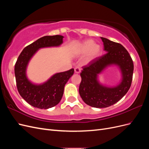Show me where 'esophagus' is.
<instances>
[{"label":"esophagus","instance_id":"1","mask_svg":"<svg viewBox=\"0 0 149 149\" xmlns=\"http://www.w3.org/2000/svg\"><path fill=\"white\" fill-rule=\"evenodd\" d=\"M74 72L76 73H79L81 72V68L79 67H76L74 68Z\"/></svg>","mask_w":149,"mask_h":149}]
</instances>
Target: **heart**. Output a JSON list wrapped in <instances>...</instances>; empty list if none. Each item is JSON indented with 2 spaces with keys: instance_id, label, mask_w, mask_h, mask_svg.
Returning a JSON list of instances; mask_svg holds the SVG:
<instances>
[{
  "instance_id": "1",
  "label": "heart",
  "mask_w": 149,
  "mask_h": 149,
  "mask_svg": "<svg viewBox=\"0 0 149 149\" xmlns=\"http://www.w3.org/2000/svg\"><path fill=\"white\" fill-rule=\"evenodd\" d=\"M101 53V47L96 45V43L93 40H85L79 46L77 50V53L79 55L83 56L86 55L84 59L85 63H88L96 59L100 55Z\"/></svg>"
}]
</instances>
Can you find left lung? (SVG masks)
Listing matches in <instances>:
<instances>
[{"label":"left lung","instance_id":"1","mask_svg":"<svg viewBox=\"0 0 149 149\" xmlns=\"http://www.w3.org/2000/svg\"><path fill=\"white\" fill-rule=\"evenodd\" d=\"M101 39L104 49L107 53L83 66L79 88L83 101L90 106L97 108L111 106L123 97L131 86L134 71L133 61L127 49L119 43L103 37ZM111 64L120 66L123 80L116 87H103L97 81V74Z\"/></svg>","mask_w":149,"mask_h":149}]
</instances>
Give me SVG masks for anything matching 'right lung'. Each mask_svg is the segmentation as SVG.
<instances>
[{
  "label": "right lung",
  "mask_w": 149,
  "mask_h": 149,
  "mask_svg": "<svg viewBox=\"0 0 149 149\" xmlns=\"http://www.w3.org/2000/svg\"><path fill=\"white\" fill-rule=\"evenodd\" d=\"M61 35L45 36L26 46L18 57L15 65L17 90L29 104L39 109H48L61 101L66 83L74 73V69L56 73L41 85L31 83L26 77V68L34 53L40 48L59 46L63 43Z\"/></svg>",
  "instance_id": "1"
}]
</instances>
